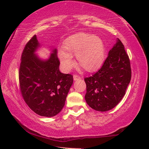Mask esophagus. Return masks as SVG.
<instances>
[{"label": "esophagus", "instance_id": "1", "mask_svg": "<svg viewBox=\"0 0 149 149\" xmlns=\"http://www.w3.org/2000/svg\"><path fill=\"white\" fill-rule=\"evenodd\" d=\"M81 79V77L79 76L78 75H74V81H77V80H79Z\"/></svg>", "mask_w": 149, "mask_h": 149}]
</instances>
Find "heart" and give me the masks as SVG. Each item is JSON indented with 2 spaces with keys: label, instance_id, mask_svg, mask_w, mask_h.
Returning a JSON list of instances; mask_svg holds the SVG:
<instances>
[{
  "label": "heart",
  "instance_id": "b5f03b06",
  "mask_svg": "<svg viewBox=\"0 0 149 149\" xmlns=\"http://www.w3.org/2000/svg\"><path fill=\"white\" fill-rule=\"evenodd\" d=\"M64 49H59L58 56L65 72L75 65L72 56H76L77 64L87 72H94L101 66L104 60L105 49L99 37L86 33H77L68 37Z\"/></svg>",
  "mask_w": 149,
  "mask_h": 149
}]
</instances>
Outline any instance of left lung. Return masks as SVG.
Here are the masks:
<instances>
[{"label":"left lung","instance_id":"obj_1","mask_svg":"<svg viewBox=\"0 0 149 149\" xmlns=\"http://www.w3.org/2000/svg\"><path fill=\"white\" fill-rule=\"evenodd\" d=\"M132 70L129 56L119 39L99 71L85 77L87 104L97 111L105 112L114 108L125 94L130 83Z\"/></svg>","mask_w":149,"mask_h":149}]
</instances>
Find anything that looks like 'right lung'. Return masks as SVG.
Listing matches in <instances>:
<instances>
[{
    "instance_id": "add662e5",
    "label": "right lung",
    "mask_w": 149,
    "mask_h": 149,
    "mask_svg": "<svg viewBox=\"0 0 149 149\" xmlns=\"http://www.w3.org/2000/svg\"><path fill=\"white\" fill-rule=\"evenodd\" d=\"M40 43L34 35L25 46L19 70L20 91L27 106L37 114L52 117L62 110L73 75L59 70L57 49L47 60H41L35 53Z\"/></svg>"
}]
</instances>
